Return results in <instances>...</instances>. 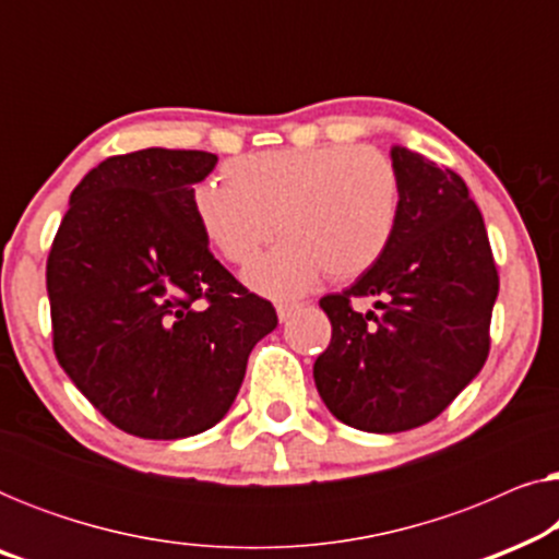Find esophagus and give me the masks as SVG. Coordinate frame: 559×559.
Here are the masks:
<instances>
[{"mask_svg": "<svg viewBox=\"0 0 559 559\" xmlns=\"http://www.w3.org/2000/svg\"><path fill=\"white\" fill-rule=\"evenodd\" d=\"M300 308H302V302H280L277 305V316H280L282 323H285V320L293 318Z\"/></svg>", "mask_w": 559, "mask_h": 559, "instance_id": "1", "label": "esophagus"}]
</instances>
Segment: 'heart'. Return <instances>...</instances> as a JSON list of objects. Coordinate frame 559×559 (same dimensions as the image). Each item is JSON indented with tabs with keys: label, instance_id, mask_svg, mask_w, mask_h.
I'll use <instances>...</instances> for the list:
<instances>
[{
	"label": "heart",
	"instance_id": "1",
	"mask_svg": "<svg viewBox=\"0 0 559 559\" xmlns=\"http://www.w3.org/2000/svg\"><path fill=\"white\" fill-rule=\"evenodd\" d=\"M226 182L193 190L198 226L226 262L274 297L300 295L328 272L354 280L384 257L400 216V175L384 152L356 144L266 150L224 165Z\"/></svg>",
	"mask_w": 559,
	"mask_h": 559
}]
</instances>
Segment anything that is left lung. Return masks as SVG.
Masks as SVG:
<instances>
[{
    "label": "left lung",
    "instance_id": "1",
    "mask_svg": "<svg viewBox=\"0 0 559 559\" xmlns=\"http://www.w3.org/2000/svg\"><path fill=\"white\" fill-rule=\"evenodd\" d=\"M400 216L384 257L320 308L331 343L312 366L341 423L404 432L430 423L476 379L491 348L499 272L478 205L448 167L392 147ZM373 296L379 317L353 302Z\"/></svg>",
    "mask_w": 559,
    "mask_h": 559
}]
</instances>
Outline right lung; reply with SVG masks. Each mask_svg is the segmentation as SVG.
<instances>
[{
	"instance_id": "add662e5",
	"label": "right lung",
	"mask_w": 559,
	"mask_h": 559,
	"mask_svg": "<svg viewBox=\"0 0 559 559\" xmlns=\"http://www.w3.org/2000/svg\"><path fill=\"white\" fill-rule=\"evenodd\" d=\"M218 157H106L71 193L48 257L52 348L119 430L178 440L224 419L277 312L211 254L193 186Z\"/></svg>"
}]
</instances>
